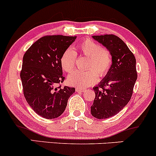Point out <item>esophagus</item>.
Segmentation results:
<instances>
[{
	"instance_id": "esophagus-1",
	"label": "esophagus",
	"mask_w": 156,
	"mask_h": 156,
	"mask_svg": "<svg viewBox=\"0 0 156 156\" xmlns=\"http://www.w3.org/2000/svg\"><path fill=\"white\" fill-rule=\"evenodd\" d=\"M86 91V89L85 88H76V91L77 92H84Z\"/></svg>"
}]
</instances>
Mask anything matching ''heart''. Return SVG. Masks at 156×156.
Segmentation results:
<instances>
[{
  "label": "heart",
  "instance_id": "1",
  "mask_svg": "<svg viewBox=\"0 0 156 156\" xmlns=\"http://www.w3.org/2000/svg\"><path fill=\"white\" fill-rule=\"evenodd\" d=\"M77 50L83 55L88 56L85 71H75L68 76L69 84L80 88H85L94 84L98 80V75L103 77L112 68L113 58L112 54L106 48L101 47L96 41L87 38L81 41L77 46ZM76 53L72 48H67L60 58L62 68L65 71L71 72L75 68Z\"/></svg>",
  "mask_w": 156,
  "mask_h": 156
}]
</instances>
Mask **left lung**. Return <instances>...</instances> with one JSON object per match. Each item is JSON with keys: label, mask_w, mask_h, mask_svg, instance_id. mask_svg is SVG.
I'll return each mask as SVG.
<instances>
[{"label": "left lung", "mask_w": 156, "mask_h": 156, "mask_svg": "<svg viewBox=\"0 0 156 156\" xmlns=\"http://www.w3.org/2000/svg\"><path fill=\"white\" fill-rule=\"evenodd\" d=\"M112 54V68L98 86L94 87L95 98L91 106L92 116L106 119L117 115L132 98L138 74L136 59L124 41L115 35L93 36Z\"/></svg>", "instance_id": "left-lung-1"}]
</instances>
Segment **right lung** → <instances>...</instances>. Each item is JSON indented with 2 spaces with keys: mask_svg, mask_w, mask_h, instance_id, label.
<instances>
[{
  "mask_svg": "<svg viewBox=\"0 0 156 156\" xmlns=\"http://www.w3.org/2000/svg\"><path fill=\"white\" fill-rule=\"evenodd\" d=\"M76 36H45L33 43L23 57L21 76L24 98L38 115L46 119L59 117L74 88L56 86L62 83L60 58Z\"/></svg>",
  "mask_w": 156,
  "mask_h": 156,
  "instance_id": "1",
  "label": "right lung"
}]
</instances>
